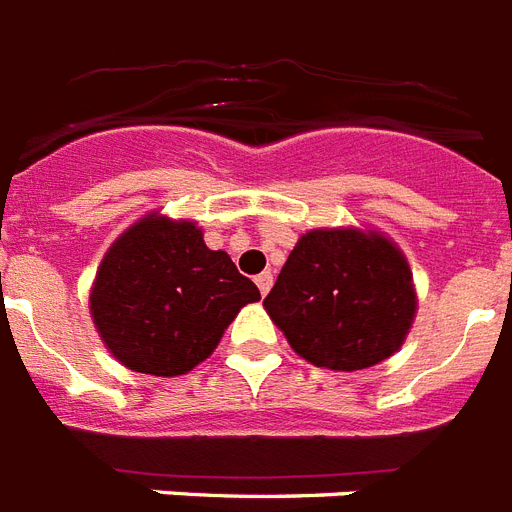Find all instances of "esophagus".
<instances>
[{
	"instance_id": "34e87169",
	"label": "esophagus",
	"mask_w": 512,
	"mask_h": 512,
	"mask_svg": "<svg viewBox=\"0 0 512 512\" xmlns=\"http://www.w3.org/2000/svg\"><path fill=\"white\" fill-rule=\"evenodd\" d=\"M272 282H275V277H272V272H261V275L256 277V285H259L261 296H267L269 288H272Z\"/></svg>"
}]
</instances>
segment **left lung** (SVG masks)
<instances>
[{
  "label": "left lung",
  "mask_w": 512,
  "mask_h": 512,
  "mask_svg": "<svg viewBox=\"0 0 512 512\" xmlns=\"http://www.w3.org/2000/svg\"><path fill=\"white\" fill-rule=\"evenodd\" d=\"M264 306L298 357L351 372L402 346L418 301L407 259L391 240L312 230L290 251Z\"/></svg>",
  "instance_id": "obj_1"
}]
</instances>
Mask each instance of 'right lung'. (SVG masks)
<instances>
[{"label":"right lung","instance_id":"1","mask_svg":"<svg viewBox=\"0 0 512 512\" xmlns=\"http://www.w3.org/2000/svg\"><path fill=\"white\" fill-rule=\"evenodd\" d=\"M261 293L192 222L145 216L110 245L92 290V317L129 370L174 378L216 349L235 314Z\"/></svg>","mask_w":512,"mask_h":512}]
</instances>
